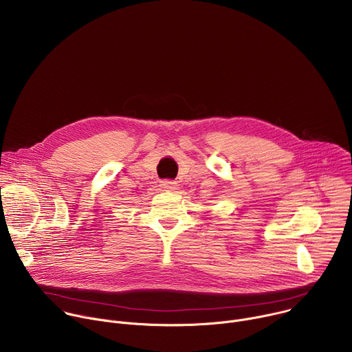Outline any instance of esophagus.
Wrapping results in <instances>:
<instances>
[{
  "mask_svg": "<svg viewBox=\"0 0 352 352\" xmlns=\"http://www.w3.org/2000/svg\"><path fill=\"white\" fill-rule=\"evenodd\" d=\"M160 186L163 188V190L171 192V190H175V189H177V182H175V181H170V179H164V181H162Z\"/></svg>",
  "mask_w": 352,
  "mask_h": 352,
  "instance_id": "1",
  "label": "esophagus"
}]
</instances>
